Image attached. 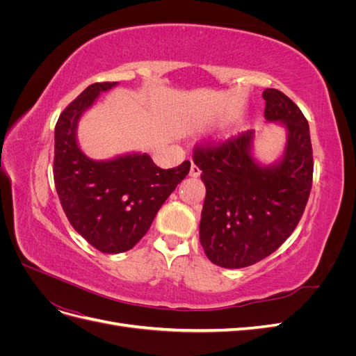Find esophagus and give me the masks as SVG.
Masks as SVG:
<instances>
[{
  "label": "esophagus",
  "instance_id": "esophagus-1",
  "mask_svg": "<svg viewBox=\"0 0 356 356\" xmlns=\"http://www.w3.org/2000/svg\"><path fill=\"white\" fill-rule=\"evenodd\" d=\"M190 175H191L193 178H197V177L200 175V169H199V166H196L195 163H191V168H190Z\"/></svg>",
  "mask_w": 356,
  "mask_h": 356
}]
</instances>
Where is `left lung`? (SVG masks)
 I'll list each match as a JSON object with an SVG mask.
<instances>
[{"mask_svg":"<svg viewBox=\"0 0 356 356\" xmlns=\"http://www.w3.org/2000/svg\"><path fill=\"white\" fill-rule=\"evenodd\" d=\"M263 98L264 117L282 122L288 131L285 154L277 165L255 163L254 131L193 149V161L207 187L200 243L209 260L225 268L261 261L289 238L305 212L314 179L306 117L281 90L267 89Z\"/></svg>","mask_w":356,"mask_h":356,"instance_id":"8db88e82","label":"left lung"}]
</instances>
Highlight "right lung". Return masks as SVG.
<instances>
[{
  "mask_svg": "<svg viewBox=\"0 0 356 356\" xmlns=\"http://www.w3.org/2000/svg\"><path fill=\"white\" fill-rule=\"evenodd\" d=\"M115 84H90L60 113L53 159V178L68 221L105 254L132 250L190 170L188 160L177 168L161 169L148 154L95 161L81 153L75 139L79 118L101 92Z\"/></svg>",
  "mask_w": 356,
  "mask_h": 356,
  "instance_id": "right-lung-1",
  "label": "right lung"
}]
</instances>
